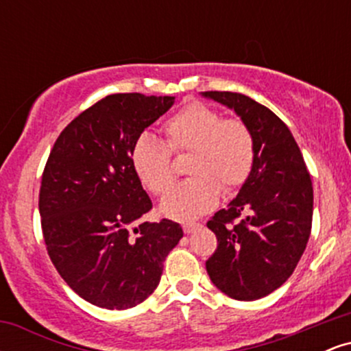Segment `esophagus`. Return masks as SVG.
<instances>
[{"mask_svg": "<svg viewBox=\"0 0 351 351\" xmlns=\"http://www.w3.org/2000/svg\"><path fill=\"white\" fill-rule=\"evenodd\" d=\"M199 226H201L199 223H184V224H183V231L186 232V234H189V232L196 231V229H198Z\"/></svg>", "mask_w": 351, "mask_h": 351, "instance_id": "34e87169", "label": "esophagus"}]
</instances>
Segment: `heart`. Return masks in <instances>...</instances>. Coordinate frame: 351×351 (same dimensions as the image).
I'll return each instance as SVG.
<instances>
[{
	"label": "heart",
	"instance_id": "heart-1",
	"mask_svg": "<svg viewBox=\"0 0 351 351\" xmlns=\"http://www.w3.org/2000/svg\"><path fill=\"white\" fill-rule=\"evenodd\" d=\"M167 143L143 134L132 147V167L143 186L163 195L175 181L173 156L191 153L188 175L193 176L168 191L162 213L176 221H193L211 211L221 189L232 193L251 176L256 163V138L241 119H223L206 104L189 102L163 127Z\"/></svg>",
	"mask_w": 351,
	"mask_h": 351
}]
</instances>
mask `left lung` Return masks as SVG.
Masks as SVG:
<instances>
[{
	"instance_id": "1",
	"label": "left lung",
	"mask_w": 351,
	"mask_h": 351,
	"mask_svg": "<svg viewBox=\"0 0 351 351\" xmlns=\"http://www.w3.org/2000/svg\"><path fill=\"white\" fill-rule=\"evenodd\" d=\"M201 95L232 108L256 138L251 176L228 208L208 221L217 247L206 271L231 299L257 300L292 276L305 251L312 229V180L291 130L272 110L237 92Z\"/></svg>"
}]
</instances>
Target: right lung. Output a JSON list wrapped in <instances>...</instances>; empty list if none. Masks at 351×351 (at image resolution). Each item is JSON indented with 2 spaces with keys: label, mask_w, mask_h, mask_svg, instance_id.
Listing matches in <instances>:
<instances>
[{
  "label": "right lung",
  "mask_w": 351,
  "mask_h": 351,
  "mask_svg": "<svg viewBox=\"0 0 351 351\" xmlns=\"http://www.w3.org/2000/svg\"><path fill=\"white\" fill-rule=\"evenodd\" d=\"M175 97L114 94L60 132L39 189L44 243L66 284L108 310L138 305L160 284L183 229L142 223L152 199L132 167V147Z\"/></svg>",
  "instance_id": "obj_1"
}]
</instances>
